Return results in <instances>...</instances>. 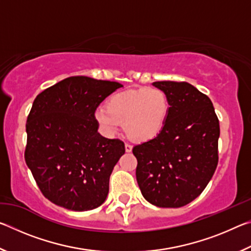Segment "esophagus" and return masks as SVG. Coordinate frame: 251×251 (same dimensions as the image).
<instances>
[{
	"instance_id": "obj_1",
	"label": "esophagus",
	"mask_w": 251,
	"mask_h": 251,
	"mask_svg": "<svg viewBox=\"0 0 251 251\" xmlns=\"http://www.w3.org/2000/svg\"><path fill=\"white\" fill-rule=\"evenodd\" d=\"M131 150H133V146H131L128 143H125V151L127 152H129V151H131Z\"/></svg>"
}]
</instances>
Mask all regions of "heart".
Masks as SVG:
<instances>
[{"instance_id": "1", "label": "heart", "mask_w": 251, "mask_h": 251, "mask_svg": "<svg viewBox=\"0 0 251 251\" xmlns=\"http://www.w3.org/2000/svg\"><path fill=\"white\" fill-rule=\"evenodd\" d=\"M169 100L157 87H142L113 94L106 101V109L99 108L95 121L105 134H116L122 123L129 138L138 143L152 141L166 125Z\"/></svg>"}]
</instances>
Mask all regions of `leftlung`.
<instances>
[{"instance_id": "obj_1", "label": "left lung", "mask_w": 251, "mask_h": 251, "mask_svg": "<svg viewBox=\"0 0 251 251\" xmlns=\"http://www.w3.org/2000/svg\"><path fill=\"white\" fill-rule=\"evenodd\" d=\"M165 92L169 115L161 133L133 148L144 198L178 208L202 193L218 164L219 121L209 97L186 82L152 83Z\"/></svg>"}]
</instances>
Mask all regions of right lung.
Returning <instances> with one entry per match:
<instances>
[{
    "label": "right lung",
    "instance_id": "obj_1",
    "mask_svg": "<svg viewBox=\"0 0 251 251\" xmlns=\"http://www.w3.org/2000/svg\"><path fill=\"white\" fill-rule=\"evenodd\" d=\"M120 87L117 82L72 76L34 100L24 157L42 194L55 205L85 211L107 197L110 174L125 145L97 131L94 114Z\"/></svg>",
    "mask_w": 251,
    "mask_h": 251
}]
</instances>
